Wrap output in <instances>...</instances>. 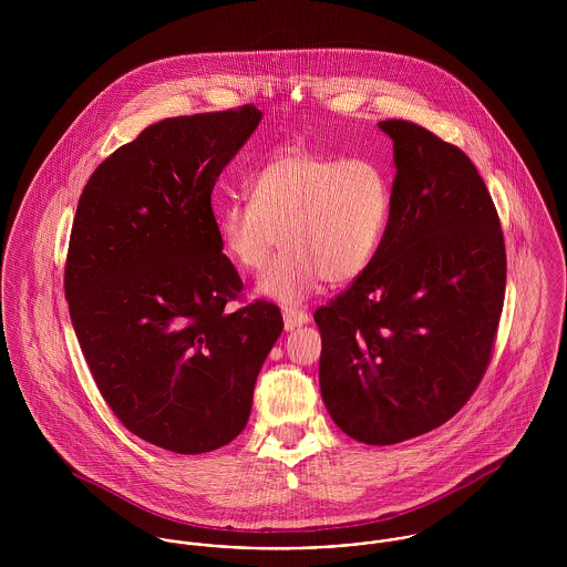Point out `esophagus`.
Returning a JSON list of instances; mask_svg holds the SVG:
<instances>
[{
    "mask_svg": "<svg viewBox=\"0 0 567 567\" xmlns=\"http://www.w3.org/2000/svg\"><path fill=\"white\" fill-rule=\"evenodd\" d=\"M308 321H310L308 312H303L299 308H286L284 310V327H286V331H292V329H297V327H301V324H306Z\"/></svg>",
    "mask_w": 567,
    "mask_h": 567,
    "instance_id": "1",
    "label": "esophagus"
}]
</instances>
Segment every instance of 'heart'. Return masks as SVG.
<instances>
[{
    "label": "heart",
    "instance_id": "1",
    "mask_svg": "<svg viewBox=\"0 0 567 567\" xmlns=\"http://www.w3.org/2000/svg\"><path fill=\"white\" fill-rule=\"evenodd\" d=\"M391 214V181L371 157L340 159L288 146L259 167L250 198L216 209L225 255L244 270H261L272 248L286 250L259 279V292L299 303L324 279L360 277L382 243Z\"/></svg>",
    "mask_w": 567,
    "mask_h": 567
}]
</instances>
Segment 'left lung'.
Returning a JSON list of instances; mask_svg holds the SVG:
<instances>
[{
  "mask_svg": "<svg viewBox=\"0 0 567 567\" xmlns=\"http://www.w3.org/2000/svg\"><path fill=\"white\" fill-rule=\"evenodd\" d=\"M391 214L367 270L315 312L327 412L351 439L393 445L450 421L478 389L504 303L506 250L476 165L405 120Z\"/></svg>",
  "mask_w": 567,
  "mask_h": 567,
  "instance_id": "8db88e82",
  "label": "left lung"
}]
</instances>
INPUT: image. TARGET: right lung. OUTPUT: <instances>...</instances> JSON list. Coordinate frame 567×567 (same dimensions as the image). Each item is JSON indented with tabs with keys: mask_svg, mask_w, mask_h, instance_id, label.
<instances>
[{
	"mask_svg": "<svg viewBox=\"0 0 567 567\" xmlns=\"http://www.w3.org/2000/svg\"><path fill=\"white\" fill-rule=\"evenodd\" d=\"M259 122L252 104L167 117L100 163L79 200L65 299L84 360L113 414L176 454L243 432L284 329L266 301L225 310L243 279L212 209L220 172Z\"/></svg>",
	"mask_w": 567,
	"mask_h": 567,
	"instance_id": "obj_1",
	"label": "right lung"
}]
</instances>
